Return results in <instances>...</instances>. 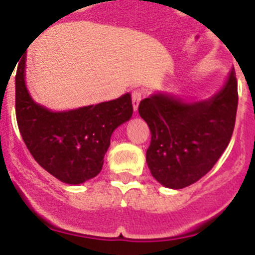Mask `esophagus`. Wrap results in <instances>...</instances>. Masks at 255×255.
<instances>
[{
	"label": "esophagus",
	"instance_id": "1",
	"mask_svg": "<svg viewBox=\"0 0 255 255\" xmlns=\"http://www.w3.org/2000/svg\"><path fill=\"white\" fill-rule=\"evenodd\" d=\"M141 98H143V92L140 89H135L131 93V101H132V107H134V111L138 110V106L140 103Z\"/></svg>",
	"mask_w": 255,
	"mask_h": 255
}]
</instances>
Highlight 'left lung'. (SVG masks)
Here are the masks:
<instances>
[{
    "instance_id": "1",
    "label": "left lung",
    "mask_w": 255,
    "mask_h": 255,
    "mask_svg": "<svg viewBox=\"0 0 255 255\" xmlns=\"http://www.w3.org/2000/svg\"><path fill=\"white\" fill-rule=\"evenodd\" d=\"M238 100L233 69L208 101L186 105L161 93L141 101L138 111L150 130L145 158L152 176L166 188L182 189L211 171L231 140Z\"/></svg>"
}]
</instances>
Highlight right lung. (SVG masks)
Wrapping results in <instances>:
<instances>
[{
	"instance_id": "obj_1",
	"label": "right lung",
	"mask_w": 255,
	"mask_h": 255,
	"mask_svg": "<svg viewBox=\"0 0 255 255\" xmlns=\"http://www.w3.org/2000/svg\"><path fill=\"white\" fill-rule=\"evenodd\" d=\"M24 70L25 56L15 75V108L19 131L33 158L66 184L97 176L112 132L131 117L130 94L74 111L52 112L30 98Z\"/></svg>"
}]
</instances>
